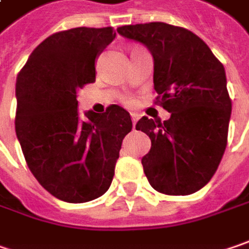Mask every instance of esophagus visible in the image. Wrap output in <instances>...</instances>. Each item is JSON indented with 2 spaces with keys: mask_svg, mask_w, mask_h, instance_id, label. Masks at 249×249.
Wrapping results in <instances>:
<instances>
[{
  "mask_svg": "<svg viewBox=\"0 0 249 249\" xmlns=\"http://www.w3.org/2000/svg\"><path fill=\"white\" fill-rule=\"evenodd\" d=\"M130 116H131V122H133V129H136V123H137V120H139V115H137V113H134V112H131Z\"/></svg>",
  "mask_w": 249,
  "mask_h": 249,
  "instance_id": "34e87169",
  "label": "esophagus"
}]
</instances>
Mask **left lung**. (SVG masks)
<instances>
[{
	"mask_svg": "<svg viewBox=\"0 0 249 249\" xmlns=\"http://www.w3.org/2000/svg\"><path fill=\"white\" fill-rule=\"evenodd\" d=\"M144 44L154 58L157 102L171 113L164 123L143 116L151 148L142 158L150 185L161 193L185 196L202 189L223 158L231 99L223 64L193 32L164 22L118 28Z\"/></svg>",
	"mask_w": 249,
	"mask_h": 249,
	"instance_id": "obj_1",
	"label": "left lung"
}]
</instances>
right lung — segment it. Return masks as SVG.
Returning a JSON list of instances; mask_svg holds the SVG:
<instances>
[{"instance_id":"right-lung-1","label":"right lung","mask_w":249,"mask_h":249,"mask_svg":"<svg viewBox=\"0 0 249 249\" xmlns=\"http://www.w3.org/2000/svg\"><path fill=\"white\" fill-rule=\"evenodd\" d=\"M116 36L112 28H74L49 36L17 77L15 130L28 167L49 193L85 203L109 189L129 112L110 105L80 118L77 92L95 81V61Z\"/></svg>"}]
</instances>
